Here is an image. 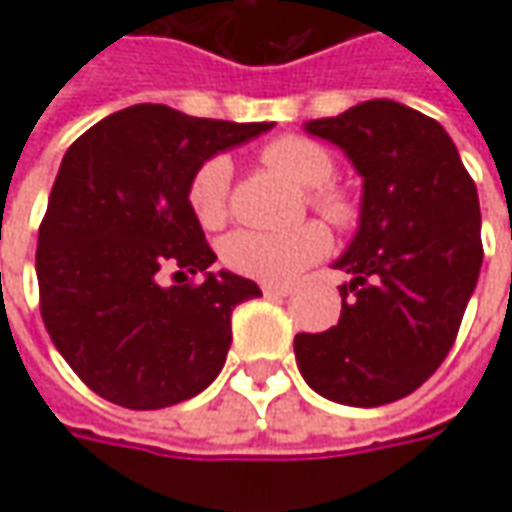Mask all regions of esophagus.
Here are the masks:
<instances>
[{"label":"esophagus","instance_id":"obj_1","mask_svg":"<svg viewBox=\"0 0 512 512\" xmlns=\"http://www.w3.org/2000/svg\"><path fill=\"white\" fill-rule=\"evenodd\" d=\"M263 294H266V297H289L291 286H272V283H266V286H263Z\"/></svg>","mask_w":512,"mask_h":512}]
</instances>
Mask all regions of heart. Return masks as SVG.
I'll return each instance as SVG.
<instances>
[{"label": "heart", "instance_id": "b5f03b06", "mask_svg": "<svg viewBox=\"0 0 512 512\" xmlns=\"http://www.w3.org/2000/svg\"><path fill=\"white\" fill-rule=\"evenodd\" d=\"M260 158L266 167L283 172L289 181L306 189V206L334 229L348 232L360 223V201L348 186L331 181L337 161L320 141L294 133L277 135L263 144ZM229 184L232 164L226 155H209L192 172L186 184V203L203 229H221L229 218ZM326 252L328 232L314 221L300 223L289 232L238 229L221 243L223 263L232 272L263 283H289Z\"/></svg>", "mask_w": 512, "mask_h": 512}]
</instances>
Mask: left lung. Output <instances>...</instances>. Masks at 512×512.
Listing matches in <instances>:
<instances>
[{
	"mask_svg": "<svg viewBox=\"0 0 512 512\" xmlns=\"http://www.w3.org/2000/svg\"><path fill=\"white\" fill-rule=\"evenodd\" d=\"M306 130L348 152L365 178L360 232L334 266L340 323L297 334L300 374L354 408L408 397L448 357L482 269V212L450 135L428 115L374 98Z\"/></svg>",
	"mask_w": 512,
	"mask_h": 512,
	"instance_id": "1",
	"label": "left lung"
}]
</instances>
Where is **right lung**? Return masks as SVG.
Returning <instances> with one entry per match:
<instances>
[{"instance_id": "1", "label": "right lung", "mask_w": 512, "mask_h": 512, "mask_svg": "<svg viewBox=\"0 0 512 512\" xmlns=\"http://www.w3.org/2000/svg\"><path fill=\"white\" fill-rule=\"evenodd\" d=\"M269 127L135 104L64 152L39 226V309L59 354L98 397L155 411L221 374L232 309L260 289L206 272L218 257L189 212L186 184L209 155ZM161 271L207 277L164 290Z\"/></svg>"}]
</instances>
